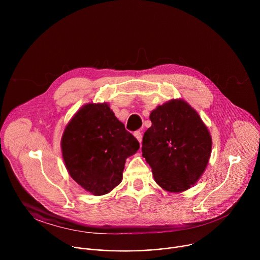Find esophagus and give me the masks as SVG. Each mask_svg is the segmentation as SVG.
<instances>
[{"mask_svg":"<svg viewBox=\"0 0 260 260\" xmlns=\"http://www.w3.org/2000/svg\"><path fill=\"white\" fill-rule=\"evenodd\" d=\"M134 136L136 137V139L141 143L142 142V139H143V136H142V133L141 132H135L134 133Z\"/></svg>","mask_w":260,"mask_h":260,"instance_id":"1","label":"esophagus"}]
</instances>
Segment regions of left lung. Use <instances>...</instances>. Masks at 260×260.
Returning a JSON list of instances; mask_svg holds the SVG:
<instances>
[{"instance_id": "obj_1", "label": "left lung", "mask_w": 260, "mask_h": 260, "mask_svg": "<svg viewBox=\"0 0 260 260\" xmlns=\"http://www.w3.org/2000/svg\"><path fill=\"white\" fill-rule=\"evenodd\" d=\"M143 137L142 152L155 182L170 192L190 188L204 173L212 149L210 133L196 111L182 100L158 106Z\"/></svg>"}]
</instances>
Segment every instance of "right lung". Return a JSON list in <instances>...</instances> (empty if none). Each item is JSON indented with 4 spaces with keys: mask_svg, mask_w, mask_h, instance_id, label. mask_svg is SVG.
<instances>
[{
    "mask_svg": "<svg viewBox=\"0 0 260 260\" xmlns=\"http://www.w3.org/2000/svg\"><path fill=\"white\" fill-rule=\"evenodd\" d=\"M140 148L104 104L83 106L61 138L63 160L70 176L94 196L110 192L121 182L125 159Z\"/></svg>",
    "mask_w": 260,
    "mask_h": 260,
    "instance_id": "add662e5",
    "label": "right lung"
}]
</instances>
